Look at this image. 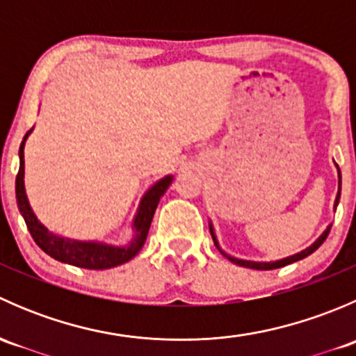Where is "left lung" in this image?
Instances as JSON below:
<instances>
[{
    "label": "left lung",
    "instance_id": "8db88e82",
    "mask_svg": "<svg viewBox=\"0 0 356 356\" xmlns=\"http://www.w3.org/2000/svg\"><path fill=\"white\" fill-rule=\"evenodd\" d=\"M337 170H339V168H337ZM339 196H341V170H339V191H337L336 203H334V204H336V207H337V203H339ZM210 232H211V238H213L215 246H217L218 250H220V246H218L217 239H215V234H213V229H211V225H210ZM329 232H331V225H329V227L324 231V234H322L321 238H318L317 241L314 243V245L308 246L307 250H303V251H301V253H298V254H293V257L282 258V260H279V261H248V260H238V258L227 257V254H225L222 250L220 251L225 254V257L229 258V260L232 261V264H236V265H241V267H248V268H254V270H272V268H281V267H284V265L293 264V261H298V260H301V258H305V257H308V254L314 253V251L317 250V248L321 246L322 243L325 241V239H327Z\"/></svg>",
    "mask_w": 356,
    "mask_h": 356
}]
</instances>
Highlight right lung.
I'll return each instance as SVG.
<instances>
[{"instance_id":"add662e5","label":"right lung","mask_w":356,"mask_h":356,"mask_svg":"<svg viewBox=\"0 0 356 356\" xmlns=\"http://www.w3.org/2000/svg\"><path fill=\"white\" fill-rule=\"evenodd\" d=\"M27 134L24 136V141L20 145L19 156H20V167L19 174L15 179V195H17V204H19V210L22 213L25 224H27L29 232H31L32 239L35 241V245L41 248L44 253H48L49 257L55 258V260L63 261V264L75 265V267L81 268H89V270H105V268L117 267V265L125 264L131 258H134L139 253L143 245L146 241V236H148L149 225H152L153 215L158 207V201H160L163 193L167 191V188L170 186L172 177L161 179L158 181L152 189L145 195L141 204H139V211L136 215L134 220V229H136V238L132 239V243L127 248H115L103 245V243H81V241H70V239L58 238L53 232H49L41 222L35 218L34 211L31 210V204H29L27 196H25V188H24V145Z\"/></svg>"}]
</instances>
